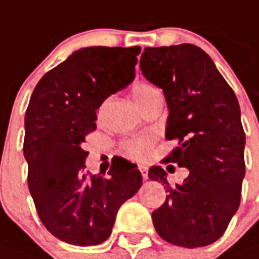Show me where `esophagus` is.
Returning <instances> with one entry per match:
<instances>
[{"label":"esophagus","instance_id":"obj_1","mask_svg":"<svg viewBox=\"0 0 259 259\" xmlns=\"http://www.w3.org/2000/svg\"><path fill=\"white\" fill-rule=\"evenodd\" d=\"M138 168H140V171H141V175H143L144 179L147 181V179H148V168H147V167H145V165H140Z\"/></svg>","mask_w":259,"mask_h":259}]
</instances>
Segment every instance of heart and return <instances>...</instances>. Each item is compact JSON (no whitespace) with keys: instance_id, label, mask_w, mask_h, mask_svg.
I'll use <instances>...</instances> for the list:
<instances>
[{"instance_id":"b5f03b06","label":"heart","mask_w":259,"mask_h":259,"mask_svg":"<svg viewBox=\"0 0 259 259\" xmlns=\"http://www.w3.org/2000/svg\"><path fill=\"white\" fill-rule=\"evenodd\" d=\"M157 92L153 87L148 85V84H138L132 91V96H133L134 102L138 104V107L147 100L149 96ZM104 106L106 103L100 104L98 110V116L100 118L104 111ZM152 145H153V136L152 134H143L136 138H132L129 141L125 143V151L126 153L133 157L136 160H147L151 153Z\"/></svg>"}]
</instances>
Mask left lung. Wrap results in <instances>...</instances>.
<instances>
[{"instance_id": "left-lung-1", "label": "left lung", "mask_w": 259, "mask_h": 259, "mask_svg": "<svg viewBox=\"0 0 259 259\" xmlns=\"http://www.w3.org/2000/svg\"><path fill=\"white\" fill-rule=\"evenodd\" d=\"M140 68L164 92L165 138L178 144L165 161L190 171L171 187L164 169L149 168L148 177L168 191L152 213L153 226L175 246H208L226 232L240 204L246 136L238 99L212 58L194 45L147 47Z\"/></svg>"}]
</instances>
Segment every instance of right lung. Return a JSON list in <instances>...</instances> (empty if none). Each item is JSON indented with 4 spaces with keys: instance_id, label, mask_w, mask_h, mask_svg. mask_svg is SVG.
I'll return each instance as SVG.
<instances>
[{
    "instance_id": "right-lung-1",
    "label": "right lung",
    "mask_w": 259,
    "mask_h": 259,
    "mask_svg": "<svg viewBox=\"0 0 259 259\" xmlns=\"http://www.w3.org/2000/svg\"><path fill=\"white\" fill-rule=\"evenodd\" d=\"M140 46L84 47L37 82L25 111L24 157L39 219L65 243L107 239L118 209L143 183L137 164L119 157L108 177L85 174L87 134L104 100L134 80Z\"/></svg>"
}]
</instances>
